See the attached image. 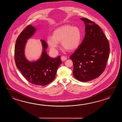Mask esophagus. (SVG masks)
Listing matches in <instances>:
<instances>
[{
	"label": "esophagus",
	"mask_w": 122,
	"mask_h": 122,
	"mask_svg": "<svg viewBox=\"0 0 122 122\" xmlns=\"http://www.w3.org/2000/svg\"><path fill=\"white\" fill-rule=\"evenodd\" d=\"M61 59L62 61H65V60H67V57H65V56H62L61 57Z\"/></svg>",
	"instance_id": "obj_1"
}]
</instances>
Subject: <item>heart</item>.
<instances>
[{"label":"heart","instance_id":"heart-1","mask_svg":"<svg viewBox=\"0 0 122 122\" xmlns=\"http://www.w3.org/2000/svg\"><path fill=\"white\" fill-rule=\"evenodd\" d=\"M81 34L77 27L64 25L56 29L53 33V36L47 38V43L50 49L55 51L61 43L65 49L71 51L76 49L80 44Z\"/></svg>","mask_w":122,"mask_h":122}]
</instances>
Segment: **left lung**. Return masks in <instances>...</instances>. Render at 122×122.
<instances>
[{"mask_svg":"<svg viewBox=\"0 0 122 122\" xmlns=\"http://www.w3.org/2000/svg\"><path fill=\"white\" fill-rule=\"evenodd\" d=\"M80 19L85 24V36L70 58L73 61L74 77L80 81L86 82L98 78L103 72L110 49L100 26L88 19Z\"/></svg>","mask_w":122,"mask_h":122,"instance_id":"obj_1","label":"left lung"}]
</instances>
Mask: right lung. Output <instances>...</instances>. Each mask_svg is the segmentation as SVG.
I'll use <instances>...</instances> for the list:
<instances>
[{
  "label": "right lung",
  "mask_w": 122,
  "mask_h": 122,
  "mask_svg": "<svg viewBox=\"0 0 122 122\" xmlns=\"http://www.w3.org/2000/svg\"><path fill=\"white\" fill-rule=\"evenodd\" d=\"M36 31V29L30 25L19 35L15 47V61L17 68L30 82L37 86H46L55 79L61 60L60 56L55 58L50 57L46 52L47 44L42 40L41 41L43 51L40 58L33 61L26 59L25 55L26 43Z\"/></svg>",
  "instance_id": "right-lung-1"
}]
</instances>
